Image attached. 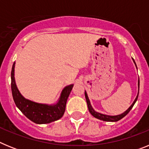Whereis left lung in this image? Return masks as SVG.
Segmentation results:
<instances>
[{
    "mask_svg": "<svg viewBox=\"0 0 149 149\" xmlns=\"http://www.w3.org/2000/svg\"><path fill=\"white\" fill-rule=\"evenodd\" d=\"M133 60H134V64H135V65H136V63H135V61H134V59H133ZM136 68H137V67H136ZM139 79H138V94H137V96H136V98H135V100H134V102H133L132 104H131V106H130V107H129V108L127 109V110H126V111L124 112L123 113L119 114V115H117V116L105 115V114L100 113H98V112H96L95 110L93 108V107H92V105H91L90 101H89V97H88L87 93H86V91H85V98H86V103H87L88 109H89V113H90L92 114V115H93V116L95 117V118H96V119H100V120L104 121V122H117V121L120 120V119H122V118H123V117L127 115V113H128L129 112H130V110H131V109H132V107H134V104L136 103V100H137V98H138V95H139Z\"/></svg>",
    "mask_w": 149,
    "mask_h": 149,
    "instance_id": "obj_1",
    "label": "left lung"
}]
</instances>
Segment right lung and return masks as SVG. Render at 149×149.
<instances>
[{"instance_id":"add662e5","label":"right lung","mask_w":149,"mask_h":149,"mask_svg":"<svg viewBox=\"0 0 149 149\" xmlns=\"http://www.w3.org/2000/svg\"><path fill=\"white\" fill-rule=\"evenodd\" d=\"M14 62L11 72V89L16 107L30 121L36 124H48L58 120L65 113V105L74 84L65 86L61 92L58 101L54 104L36 103L27 99L20 93L15 81Z\"/></svg>"}]
</instances>
